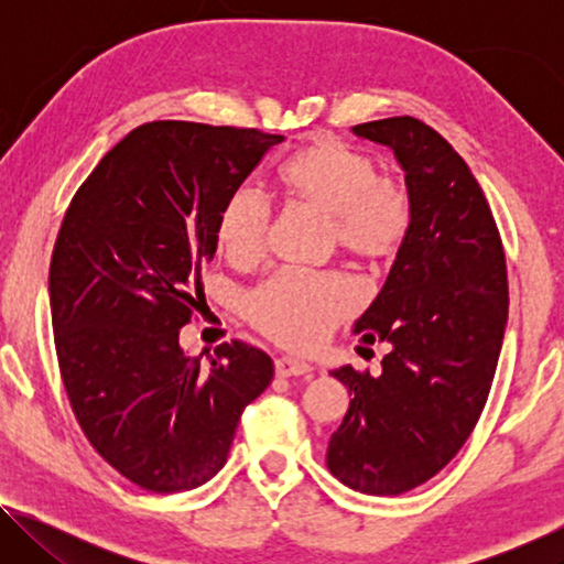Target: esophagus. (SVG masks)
Masks as SVG:
<instances>
[{
    "label": "esophagus",
    "mask_w": 564,
    "mask_h": 564,
    "mask_svg": "<svg viewBox=\"0 0 564 564\" xmlns=\"http://www.w3.org/2000/svg\"><path fill=\"white\" fill-rule=\"evenodd\" d=\"M311 373V366L303 360L295 358H279L275 360V376L279 378H293V376H305Z\"/></svg>",
    "instance_id": "obj_1"
}]
</instances>
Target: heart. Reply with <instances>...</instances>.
<instances>
[{"label":"heart","instance_id":"b5f03b06","mask_svg":"<svg viewBox=\"0 0 564 564\" xmlns=\"http://www.w3.org/2000/svg\"><path fill=\"white\" fill-rule=\"evenodd\" d=\"M279 186L293 204L326 216L328 241L368 265L403 251L413 228V198L403 178L378 174L376 159L338 139H318L279 169ZM271 206L251 188H238L218 212L216 238L236 263L263 256ZM360 291L346 275L283 271L248 295V318L263 336L289 348H313L348 318Z\"/></svg>","mask_w":564,"mask_h":564}]
</instances>
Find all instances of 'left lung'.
I'll list each match as a JSON object with an SVG mask.
<instances>
[{
    "instance_id": "8db88e82",
    "label": "left lung",
    "mask_w": 564,
    "mask_h": 564,
    "mask_svg": "<svg viewBox=\"0 0 564 564\" xmlns=\"http://www.w3.org/2000/svg\"><path fill=\"white\" fill-rule=\"evenodd\" d=\"M352 131L393 149L413 228L356 323L362 343L390 346L383 370L330 373L350 405L326 463L352 490L403 495L453 460L482 413L508 323V269L488 198L441 133L413 117Z\"/></svg>"
}]
</instances>
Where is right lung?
Here are the masks:
<instances>
[{
  "label": "right lung",
  "mask_w": 564,
  "mask_h": 564,
  "mask_svg": "<svg viewBox=\"0 0 564 564\" xmlns=\"http://www.w3.org/2000/svg\"><path fill=\"white\" fill-rule=\"evenodd\" d=\"M279 133L151 121L129 131L76 191L50 265L54 346L84 435L113 470L181 492L221 470L243 408L273 360L243 340L212 366L178 346L206 305L226 198Z\"/></svg>",
  "instance_id": "right-lung-1"
}]
</instances>
